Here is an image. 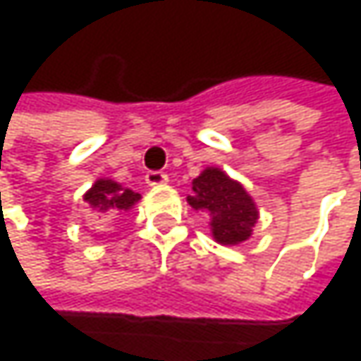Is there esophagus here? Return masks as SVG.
<instances>
[{"label":"esophagus","mask_w":361,"mask_h":361,"mask_svg":"<svg viewBox=\"0 0 361 361\" xmlns=\"http://www.w3.org/2000/svg\"><path fill=\"white\" fill-rule=\"evenodd\" d=\"M167 181H169V176L163 173V171H148L146 173V183L148 185H163Z\"/></svg>","instance_id":"1"}]
</instances>
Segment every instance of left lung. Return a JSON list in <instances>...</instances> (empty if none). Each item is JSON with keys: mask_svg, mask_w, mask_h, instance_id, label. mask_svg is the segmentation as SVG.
<instances>
[{"mask_svg": "<svg viewBox=\"0 0 361 361\" xmlns=\"http://www.w3.org/2000/svg\"><path fill=\"white\" fill-rule=\"evenodd\" d=\"M194 194L188 202L211 215V232L221 245H238L251 236L257 209L247 190L224 171L209 167L192 181Z\"/></svg>", "mask_w": 361, "mask_h": 361, "instance_id": "obj_1", "label": "left lung"}]
</instances>
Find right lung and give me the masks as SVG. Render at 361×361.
<instances>
[{"instance_id":"1","label":"right lung","mask_w":361,"mask_h":361,"mask_svg":"<svg viewBox=\"0 0 361 361\" xmlns=\"http://www.w3.org/2000/svg\"><path fill=\"white\" fill-rule=\"evenodd\" d=\"M137 200H140V194L137 192H133L129 188H121L116 181L112 180H98L92 185V190L85 194V202H90V207L96 213L127 211Z\"/></svg>"}]
</instances>
